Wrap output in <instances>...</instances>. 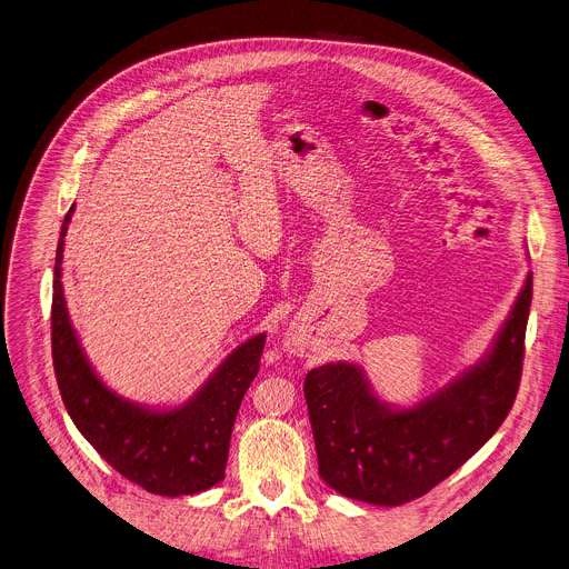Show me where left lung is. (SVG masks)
<instances>
[{
    "label": "left lung",
    "mask_w": 569,
    "mask_h": 569,
    "mask_svg": "<svg viewBox=\"0 0 569 569\" xmlns=\"http://www.w3.org/2000/svg\"><path fill=\"white\" fill-rule=\"evenodd\" d=\"M533 274L492 349L410 408L383 403L363 370L327 363L306 375L320 477L340 495L401 506L453 475L501 427L520 388Z\"/></svg>",
    "instance_id": "left-lung-1"
}]
</instances>
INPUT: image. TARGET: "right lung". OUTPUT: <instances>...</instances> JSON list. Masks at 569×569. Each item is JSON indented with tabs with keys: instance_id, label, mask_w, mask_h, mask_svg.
Listing matches in <instances>:
<instances>
[{
	"instance_id": "right-lung-1",
	"label": "right lung",
	"mask_w": 569,
	"mask_h": 569,
	"mask_svg": "<svg viewBox=\"0 0 569 569\" xmlns=\"http://www.w3.org/2000/svg\"><path fill=\"white\" fill-rule=\"evenodd\" d=\"M72 211L74 206L61 227L51 297V358L70 418L113 470L147 492L179 497L209 490L224 479L233 422L261 363L266 336L233 349L179 408L149 410L109 390L90 368L66 308L61 263Z\"/></svg>"
}]
</instances>
